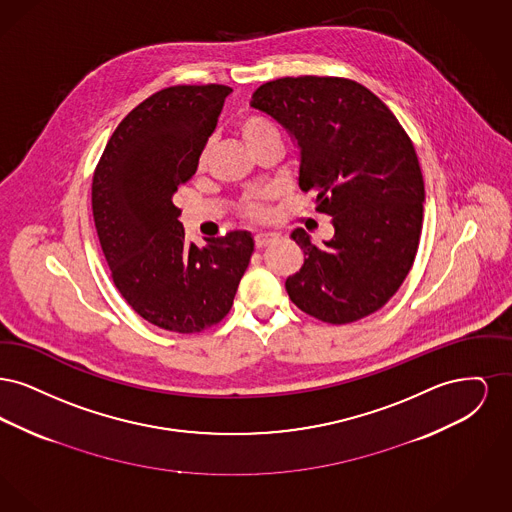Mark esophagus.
Here are the masks:
<instances>
[{"label": "esophagus", "mask_w": 512, "mask_h": 512, "mask_svg": "<svg viewBox=\"0 0 512 512\" xmlns=\"http://www.w3.org/2000/svg\"><path fill=\"white\" fill-rule=\"evenodd\" d=\"M278 240V234H272V232H268V234H257L255 236V247L257 249H263V247H267V245L274 244Z\"/></svg>", "instance_id": "obj_1"}]
</instances>
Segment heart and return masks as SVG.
I'll return each mask as SVG.
<instances>
[{
  "label": "heart",
  "mask_w": 512,
  "mask_h": 512,
  "mask_svg": "<svg viewBox=\"0 0 512 512\" xmlns=\"http://www.w3.org/2000/svg\"><path fill=\"white\" fill-rule=\"evenodd\" d=\"M236 128H238V134L242 136L245 146L249 147L251 151L259 146V144H263L268 138L280 136L276 124L272 121H268L267 117H263V115H257V113H247V115H244V117L238 121V124H236ZM207 153H209V149L205 147V149L201 151V155H199V163H201V165L207 161ZM265 199H267V195L265 194L251 195L249 199H245V215L255 217V219L265 217V213H267Z\"/></svg>",
  "instance_id": "1"
}]
</instances>
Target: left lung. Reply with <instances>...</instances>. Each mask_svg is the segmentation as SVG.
Segmentation results:
<instances>
[{"label":"left lung","mask_w":512,"mask_h":512,"mask_svg":"<svg viewBox=\"0 0 512 512\" xmlns=\"http://www.w3.org/2000/svg\"><path fill=\"white\" fill-rule=\"evenodd\" d=\"M251 107L280 122L299 147V188L332 217L334 238L292 232L305 263L286 280L293 303L330 324L382 309L413 267L424 180L413 142L388 105L338 76H286L259 86Z\"/></svg>","instance_id":"obj_1"}]
</instances>
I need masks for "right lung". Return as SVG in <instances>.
<instances>
[{
    "instance_id": "add662e5",
    "label": "right lung",
    "mask_w": 512,
    "mask_h": 512,
    "mask_svg": "<svg viewBox=\"0 0 512 512\" xmlns=\"http://www.w3.org/2000/svg\"><path fill=\"white\" fill-rule=\"evenodd\" d=\"M222 84L171 86L134 107L109 138L92 180V211L111 278L147 322L178 334L219 324L253 253L249 232L186 245L172 195L213 134Z\"/></svg>"
}]
</instances>
